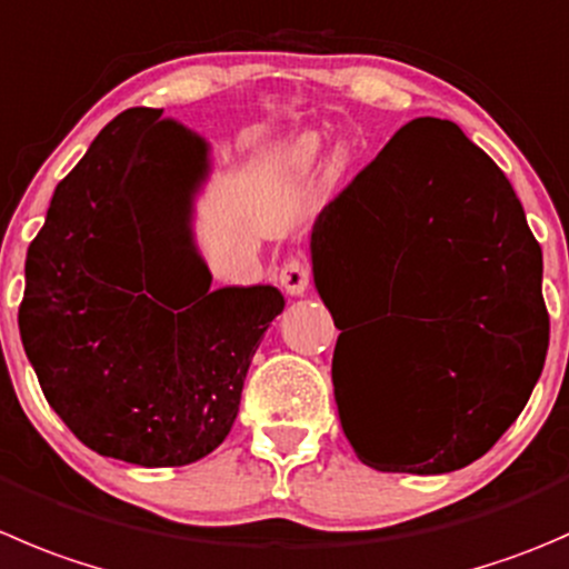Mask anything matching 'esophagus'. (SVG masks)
Masks as SVG:
<instances>
[{"mask_svg":"<svg viewBox=\"0 0 569 569\" xmlns=\"http://www.w3.org/2000/svg\"><path fill=\"white\" fill-rule=\"evenodd\" d=\"M278 283L283 286L286 295L300 297L308 291V283H311V267L302 256H291L286 258L283 267L278 269Z\"/></svg>","mask_w":569,"mask_h":569,"instance_id":"esophagus-1","label":"esophagus"}]
</instances>
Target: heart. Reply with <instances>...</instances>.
<instances>
[{
	"instance_id": "obj_1",
	"label": "heart",
	"mask_w": 569,
	"mask_h": 569,
	"mask_svg": "<svg viewBox=\"0 0 569 569\" xmlns=\"http://www.w3.org/2000/svg\"><path fill=\"white\" fill-rule=\"evenodd\" d=\"M317 152H319V141H317V138H306V141H302V144H300V161L302 163L313 161V158H317Z\"/></svg>"
}]
</instances>
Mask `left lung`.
<instances>
[{
	"label": "left lung",
	"mask_w": 569,
	"mask_h": 569,
	"mask_svg": "<svg viewBox=\"0 0 569 569\" xmlns=\"http://www.w3.org/2000/svg\"><path fill=\"white\" fill-rule=\"evenodd\" d=\"M311 261L330 313L375 317L361 350L341 356V333L333 352L358 459L411 476L481 459L526 408L550 339L542 250L498 163L453 121H408L319 213Z\"/></svg>",
	"instance_id": "1"
}]
</instances>
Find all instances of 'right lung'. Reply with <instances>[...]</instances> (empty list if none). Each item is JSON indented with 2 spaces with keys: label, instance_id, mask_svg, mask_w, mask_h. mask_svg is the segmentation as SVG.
I'll use <instances>...</instances> for the list:
<instances>
[{
  "label": "right lung",
  "instance_id": "add662e5",
  "mask_svg": "<svg viewBox=\"0 0 569 569\" xmlns=\"http://www.w3.org/2000/svg\"><path fill=\"white\" fill-rule=\"evenodd\" d=\"M206 138L158 108H130L91 141L27 250L21 345L43 397L99 456L183 467L213 453L239 413L274 286H224L191 239ZM196 261L173 269L166 217Z\"/></svg>",
  "mask_w": 569,
  "mask_h": 569
}]
</instances>
